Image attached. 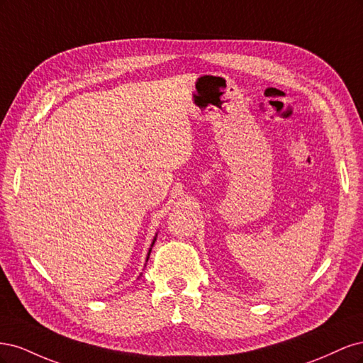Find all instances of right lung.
Listing matches in <instances>:
<instances>
[{
    "instance_id": "add662e5",
    "label": "right lung",
    "mask_w": 363,
    "mask_h": 363,
    "mask_svg": "<svg viewBox=\"0 0 363 363\" xmlns=\"http://www.w3.org/2000/svg\"><path fill=\"white\" fill-rule=\"evenodd\" d=\"M156 238H157V235L155 236V239H152V242H151V247H150V250H148V256H147V262H148V257H150V252H151V248H152V245H155V242H156Z\"/></svg>"
}]
</instances>
